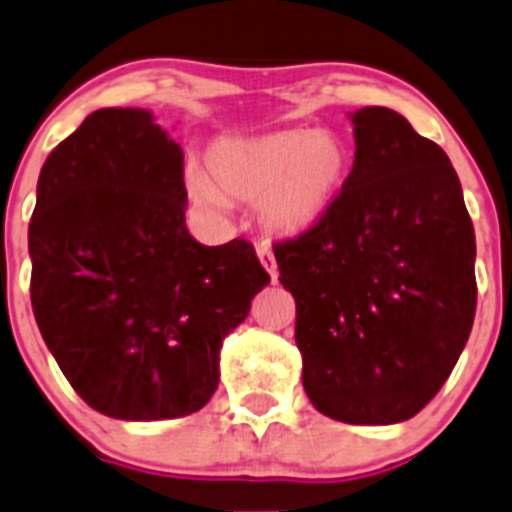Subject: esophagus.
Wrapping results in <instances>:
<instances>
[{
	"instance_id": "1",
	"label": "esophagus",
	"mask_w": 512,
	"mask_h": 512,
	"mask_svg": "<svg viewBox=\"0 0 512 512\" xmlns=\"http://www.w3.org/2000/svg\"><path fill=\"white\" fill-rule=\"evenodd\" d=\"M257 257H260L262 267H265V270L270 272L272 282H275L277 280V260H275V252L270 250V245L260 242V245H257Z\"/></svg>"
}]
</instances>
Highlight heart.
<instances>
[{
    "label": "heart",
    "instance_id": "obj_1",
    "mask_svg": "<svg viewBox=\"0 0 512 512\" xmlns=\"http://www.w3.org/2000/svg\"><path fill=\"white\" fill-rule=\"evenodd\" d=\"M347 142L330 130H282L260 137H225L207 152L210 177L185 172L187 192L207 207L225 197L257 202L262 225L275 235L312 230L350 175Z\"/></svg>",
    "mask_w": 512,
    "mask_h": 512
}]
</instances>
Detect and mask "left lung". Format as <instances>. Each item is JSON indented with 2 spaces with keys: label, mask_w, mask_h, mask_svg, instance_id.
Returning <instances> with one entry per match:
<instances>
[{
  "label": "left lung",
  "mask_w": 512,
  "mask_h": 512,
  "mask_svg": "<svg viewBox=\"0 0 512 512\" xmlns=\"http://www.w3.org/2000/svg\"><path fill=\"white\" fill-rule=\"evenodd\" d=\"M355 162L327 215L275 245L302 385L322 415L393 425L438 395L475 317V232L448 155L388 107L350 114Z\"/></svg>",
  "instance_id": "1"
}]
</instances>
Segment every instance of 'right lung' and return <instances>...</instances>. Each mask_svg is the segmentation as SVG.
<instances>
[{
	"instance_id": "obj_1",
	"label": "right lung",
	"mask_w": 512,
	"mask_h": 512,
	"mask_svg": "<svg viewBox=\"0 0 512 512\" xmlns=\"http://www.w3.org/2000/svg\"><path fill=\"white\" fill-rule=\"evenodd\" d=\"M185 207L182 147L150 109H97L39 172L32 310L69 385L107 418L205 408L222 340L270 282L250 242L200 245Z\"/></svg>"
}]
</instances>
